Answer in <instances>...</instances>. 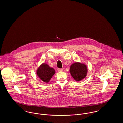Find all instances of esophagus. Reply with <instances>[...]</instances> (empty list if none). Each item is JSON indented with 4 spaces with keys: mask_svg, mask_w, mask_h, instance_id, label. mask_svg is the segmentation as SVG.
<instances>
[{
    "mask_svg": "<svg viewBox=\"0 0 123 123\" xmlns=\"http://www.w3.org/2000/svg\"><path fill=\"white\" fill-rule=\"evenodd\" d=\"M58 71L59 72H61V71H63V69H58Z\"/></svg>",
    "mask_w": 123,
    "mask_h": 123,
    "instance_id": "34e87169",
    "label": "esophagus"
}]
</instances>
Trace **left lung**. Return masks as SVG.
Segmentation results:
<instances>
[{
    "label": "left lung",
    "mask_w": 123,
    "mask_h": 123,
    "mask_svg": "<svg viewBox=\"0 0 123 123\" xmlns=\"http://www.w3.org/2000/svg\"><path fill=\"white\" fill-rule=\"evenodd\" d=\"M88 71V67L84 63L76 62L70 65V75L76 82L81 81L85 78L87 76Z\"/></svg>",
    "instance_id": "obj_1"
}]
</instances>
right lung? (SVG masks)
Instances as JSON below:
<instances>
[{"label":"right lung","instance_id":"right-lung-1","mask_svg":"<svg viewBox=\"0 0 123 123\" xmlns=\"http://www.w3.org/2000/svg\"><path fill=\"white\" fill-rule=\"evenodd\" d=\"M36 75L43 82H49L55 73V70L45 63L41 64L37 69Z\"/></svg>","mask_w":123,"mask_h":123}]
</instances>
